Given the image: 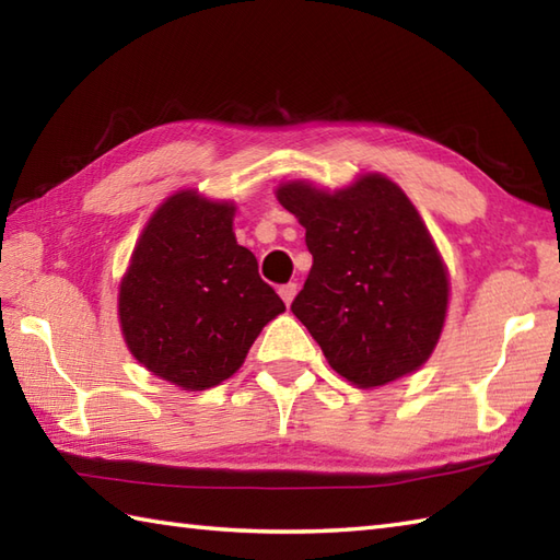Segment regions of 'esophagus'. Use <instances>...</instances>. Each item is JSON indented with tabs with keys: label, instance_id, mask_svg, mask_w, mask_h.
Listing matches in <instances>:
<instances>
[{
	"label": "esophagus",
	"instance_id": "obj_1",
	"mask_svg": "<svg viewBox=\"0 0 560 560\" xmlns=\"http://www.w3.org/2000/svg\"><path fill=\"white\" fill-rule=\"evenodd\" d=\"M295 293H299V283H283V287L279 289V295H281L283 303H287V305L293 303Z\"/></svg>",
	"mask_w": 560,
	"mask_h": 560
}]
</instances>
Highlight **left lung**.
<instances>
[{
	"mask_svg": "<svg viewBox=\"0 0 560 560\" xmlns=\"http://www.w3.org/2000/svg\"><path fill=\"white\" fill-rule=\"evenodd\" d=\"M277 199L313 255L291 311L327 363L359 387L419 371L443 331L450 281L409 197L371 173L335 195L287 183Z\"/></svg>",
	"mask_w": 560,
	"mask_h": 560,
	"instance_id": "obj_1",
	"label": "left lung"
}]
</instances>
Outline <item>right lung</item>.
Instances as JSON below:
<instances>
[{
  "instance_id": "add662e5",
  "label": "right lung",
  "mask_w": 560,
  "mask_h": 560,
  "mask_svg": "<svg viewBox=\"0 0 560 560\" xmlns=\"http://www.w3.org/2000/svg\"><path fill=\"white\" fill-rule=\"evenodd\" d=\"M235 207L192 189L153 211L120 283V325L135 359L197 392L231 377L287 305L237 245Z\"/></svg>"
}]
</instances>
